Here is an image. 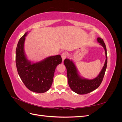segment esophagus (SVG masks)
Returning a JSON list of instances; mask_svg holds the SVG:
<instances>
[{"label": "esophagus", "instance_id": "obj_1", "mask_svg": "<svg viewBox=\"0 0 122 122\" xmlns=\"http://www.w3.org/2000/svg\"><path fill=\"white\" fill-rule=\"evenodd\" d=\"M61 58H62V61H64L66 58V57H67V54H66V53L65 52H63V53H61Z\"/></svg>", "mask_w": 122, "mask_h": 122}]
</instances>
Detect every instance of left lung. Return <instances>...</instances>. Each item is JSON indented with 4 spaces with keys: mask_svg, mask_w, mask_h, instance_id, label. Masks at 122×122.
Masks as SVG:
<instances>
[{
    "mask_svg": "<svg viewBox=\"0 0 122 122\" xmlns=\"http://www.w3.org/2000/svg\"><path fill=\"white\" fill-rule=\"evenodd\" d=\"M98 42L103 47L105 50L106 60L104 66L98 76L93 79L82 78L79 74L76 66L73 62L69 59H65L64 63L67 71L68 81L70 87L75 93L83 95L89 93L97 88L101 84L104 76L107 64V56L105 44L103 40L100 38H97Z\"/></svg>",
    "mask_w": 122,
    "mask_h": 122,
    "instance_id": "obj_1",
    "label": "left lung"
}]
</instances>
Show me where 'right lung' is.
<instances>
[{"instance_id": "1", "label": "right lung", "mask_w": 122, "mask_h": 122, "mask_svg": "<svg viewBox=\"0 0 122 122\" xmlns=\"http://www.w3.org/2000/svg\"><path fill=\"white\" fill-rule=\"evenodd\" d=\"M27 32L20 39L16 51V64L21 80L28 90L38 93L48 91L52 85L55 70L61 63L60 55L47 57L40 62L31 63L24 51V44Z\"/></svg>"}]
</instances>
